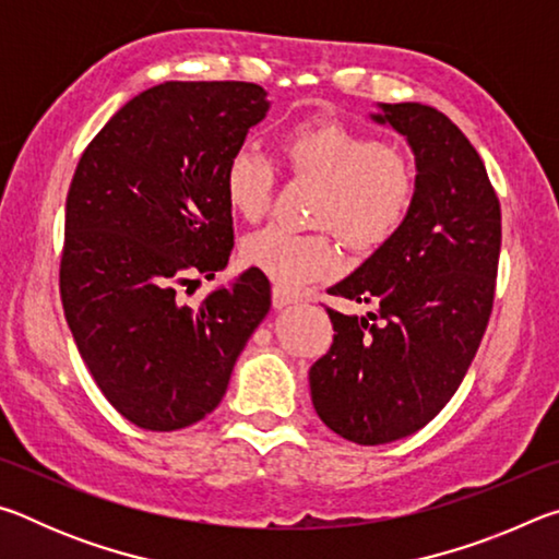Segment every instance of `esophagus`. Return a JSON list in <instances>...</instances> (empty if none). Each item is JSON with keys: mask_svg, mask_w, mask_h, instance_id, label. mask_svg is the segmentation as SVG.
I'll use <instances>...</instances> for the list:
<instances>
[{"mask_svg": "<svg viewBox=\"0 0 559 559\" xmlns=\"http://www.w3.org/2000/svg\"><path fill=\"white\" fill-rule=\"evenodd\" d=\"M271 300H273V308H286V306H290V302H296L298 300V296H293V293H288V290H283L281 286H273V293H271Z\"/></svg>", "mask_w": 559, "mask_h": 559, "instance_id": "34e87169", "label": "esophagus"}]
</instances>
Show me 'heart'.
<instances>
[{
    "label": "heart",
    "instance_id": "1",
    "mask_svg": "<svg viewBox=\"0 0 559 559\" xmlns=\"http://www.w3.org/2000/svg\"><path fill=\"white\" fill-rule=\"evenodd\" d=\"M278 155L293 175L323 185L313 224L335 229L349 249L372 253L409 222L416 173L392 145L337 120H306L281 132ZM273 165L257 150H234L224 167V194L236 214L257 222L273 200ZM241 259L283 288L325 278L340 266V249L328 229L298 234L266 226L241 243Z\"/></svg>",
    "mask_w": 559,
    "mask_h": 559
}]
</instances>
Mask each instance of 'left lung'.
<instances>
[{
  "label": "left lung",
  "mask_w": 559,
  "mask_h": 559,
  "mask_svg": "<svg viewBox=\"0 0 559 559\" xmlns=\"http://www.w3.org/2000/svg\"><path fill=\"white\" fill-rule=\"evenodd\" d=\"M374 120L409 140L416 204L390 243L328 290L377 310L325 308L333 345L308 372L320 419L359 447L409 437L456 394L493 313L500 259V202L468 138L421 103H384Z\"/></svg>",
  "instance_id": "left-lung-1"
}]
</instances>
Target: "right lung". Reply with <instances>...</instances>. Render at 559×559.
Masks as SVG:
<instances>
[{
	"label": "right lung",
	"mask_w": 559,
	"mask_h": 559,
	"mask_svg": "<svg viewBox=\"0 0 559 559\" xmlns=\"http://www.w3.org/2000/svg\"><path fill=\"white\" fill-rule=\"evenodd\" d=\"M246 81H167L128 100L91 140L66 197L59 288L66 323L103 396L147 431L219 406L271 283L246 271L197 306L234 246L224 167L266 116Z\"/></svg>",
	"instance_id": "right-lung-1"
}]
</instances>
